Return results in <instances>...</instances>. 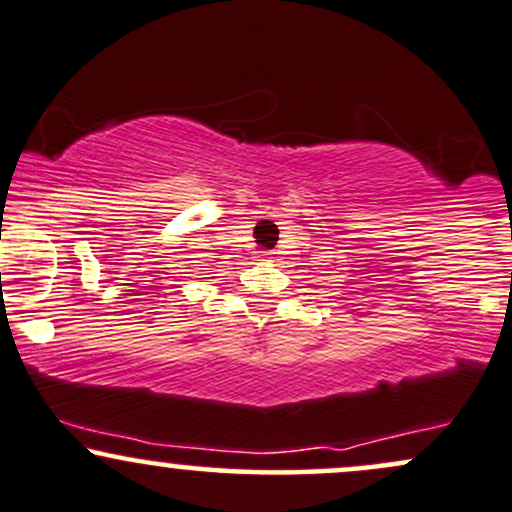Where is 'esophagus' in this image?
<instances>
[{
	"label": "esophagus",
	"mask_w": 512,
	"mask_h": 512,
	"mask_svg": "<svg viewBox=\"0 0 512 512\" xmlns=\"http://www.w3.org/2000/svg\"><path fill=\"white\" fill-rule=\"evenodd\" d=\"M264 260H274V252H264Z\"/></svg>",
	"instance_id": "34e87169"
}]
</instances>
